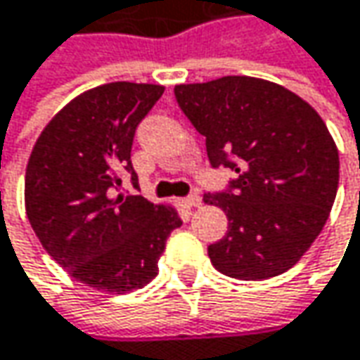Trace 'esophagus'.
<instances>
[{"label": "esophagus", "instance_id": "esophagus-1", "mask_svg": "<svg viewBox=\"0 0 360 360\" xmlns=\"http://www.w3.org/2000/svg\"><path fill=\"white\" fill-rule=\"evenodd\" d=\"M185 204H187L189 208H200V206H202V198H200L198 193H191V195L185 198Z\"/></svg>", "mask_w": 360, "mask_h": 360}]
</instances>
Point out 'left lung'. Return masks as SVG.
Returning a JSON list of instances; mask_svg holds the SVG:
<instances>
[{"label": "left lung", "mask_w": 360, "mask_h": 360, "mask_svg": "<svg viewBox=\"0 0 360 360\" xmlns=\"http://www.w3.org/2000/svg\"><path fill=\"white\" fill-rule=\"evenodd\" d=\"M175 96L206 136L210 165L237 173L231 191L204 195L229 218V233L208 247L212 266L239 280L290 270L338 191V148L323 119L288 88L251 76L177 84Z\"/></svg>", "instance_id": "1"}]
</instances>
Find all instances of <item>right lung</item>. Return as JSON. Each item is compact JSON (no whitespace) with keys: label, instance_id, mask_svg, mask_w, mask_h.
Returning <instances> with one entry per match:
<instances>
[{"label":"right lung","instance_id":"right-lung-1","mask_svg":"<svg viewBox=\"0 0 360 360\" xmlns=\"http://www.w3.org/2000/svg\"><path fill=\"white\" fill-rule=\"evenodd\" d=\"M160 84L111 82L70 101L30 152L24 204L51 257L86 286L131 292L158 274L167 237L181 226L173 206L115 195L129 173L138 123L162 96Z\"/></svg>","mask_w":360,"mask_h":360}]
</instances>
